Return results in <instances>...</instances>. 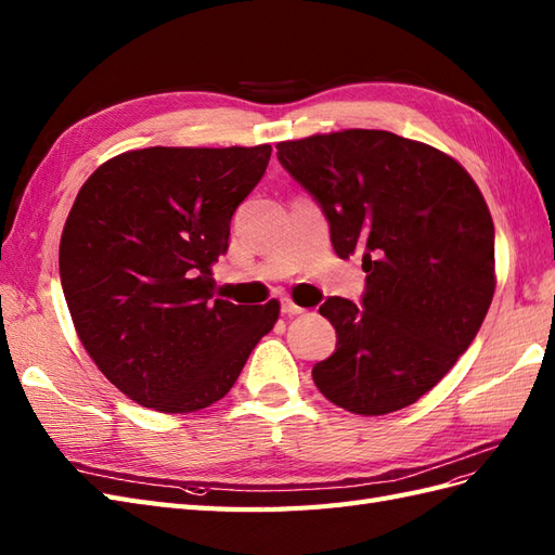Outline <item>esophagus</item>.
Listing matches in <instances>:
<instances>
[{
  "label": "esophagus",
  "instance_id": "obj_1",
  "mask_svg": "<svg viewBox=\"0 0 555 555\" xmlns=\"http://www.w3.org/2000/svg\"><path fill=\"white\" fill-rule=\"evenodd\" d=\"M306 312L301 306H296L292 298H282V314H289V318H294V314H301Z\"/></svg>",
  "mask_w": 555,
  "mask_h": 555
}]
</instances>
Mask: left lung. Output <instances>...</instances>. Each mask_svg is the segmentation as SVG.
Segmentation results:
<instances>
[{
    "mask_svg": "<svg viewBox=\"0 0 555 555\" xmlns=\"http://www.w3.org/2000/svg\"><path fill=\"white\" fill-rule=\"evenodd\" d=\"M320 203L340 259L362 257V306L320 308L336 350L312 366L320 392L359 415L415 403L472 346L495 294V227L476 182L429 144L340 130L278 144Z\"/></svg>",
    "mask_w": 555,
    "mask_h": 555,
    "instance_id": "8db88e82",
    "label": "left lung"
}]
</instances>
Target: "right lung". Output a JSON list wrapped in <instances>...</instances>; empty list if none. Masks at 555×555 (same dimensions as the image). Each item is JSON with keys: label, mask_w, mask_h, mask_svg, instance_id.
Instances as JSON below:
<instances>
[{"label": "right lung", "mask_w": 555, "mask_h": 555, "mask_svg": "<svg viewBox=\"0 0 555 555\" xmlns=\"http://www.w3.org/2000/svg\"><path fill=\"white\" fill-rule=\"evenodd\" d=\"M259 146H149L86 179L60 237L81 346L144 409L193 413L229 392L280 304L217 298L212 263L271 158Z\"/></svg>", "instance_id": "1"}]
</instances>
